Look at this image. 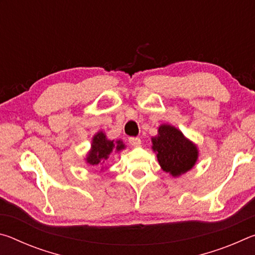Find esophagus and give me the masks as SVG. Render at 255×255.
Segmentation results:
<instances>
[{"instance_id":"obj_1","label":"esophagus","mask_w":255,"mask_h":255,"mask_svg":"<svg viewBox=\"0 0 255 255\" xmlns=\"http://www.w3.org/2000/svg\"><path fill=\"white\" fill-rule=\"evenodd\" d=\"M128 141H129V144H130L131 146H135V147H137V146H140V144H141L140 138H138V137H130L128 139Z\"/></svg>"}]
</instances>
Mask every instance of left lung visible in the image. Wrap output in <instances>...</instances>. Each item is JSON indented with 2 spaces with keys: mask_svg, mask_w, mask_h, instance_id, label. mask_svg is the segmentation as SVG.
Segmentation results:
<instances>
[{
  "mask_svg": "<svg viewBox=\"0 0 255 255\" xmlns=\"http://www.w3.org/2000/svg\"><path fill=\"white\" fill-rule=\"evenodd\" d=\"M152 143L162 170L171 175L179 176L195 166L198 159L197 146L178 128L161 125L157 136L152 137Z\"/></svg>",
  "mask_w": 255,
  "mask_h": 255,
  "instance_id": "8db88e82",
  "label": "left lung"
}]
</instances>
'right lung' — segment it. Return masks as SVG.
I'll return each instance as SVG.
<instances>
[{
    "label": "right lung",
    "mask_w": 255,
    "mask_h": 255,
    "mask_svg": "<svg viewBox=\"0 0 255 255\" xmlns=\"http://www.w3.org/2000/svg\"><path fill=\"white\" fill-rule=\"evenodd\" d=\"M125 148V144L122 140H110L108 139L106 133L103 131H99L93 136L91 150H90L86 162L90 165H99L101 162L109 157V155L116 150L119 152Z\"/></svg>",
    "instance_id": "1"
}]
</instances>
